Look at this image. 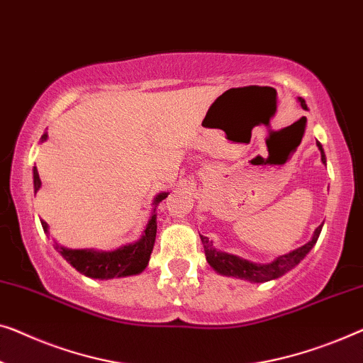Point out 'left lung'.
<instances>
[{
    "mask_svg": "<svg viewBox=\"0 0 363 363\" xmlns=\"http://www.w3.org/2000/svg\"><path fill=\"white\" fill-rule=\"evenodd\" d=\"M298 99H299V103H301V108L308 109L304 99L303 98H298ZM316 145L319 147V150H321L323 164H325V154L323 150V145L319 143H316ZM321 229H323V225H319V228L314 230L313 239L309 240L308 244L301 245L299 249L290 252V254L278 257L277 260H273L272 264H267V265L254 264V262L244 260V259H240V257H235L233 254L219 252L214 249L213 242H209L208 238H203V235H199V238H201L208 264L211 265L218 273H220V275L242 278V280H249L254 283H264V281L275 280V278H280L281 275H285L286 272H290L293 267H296L299 262L306 257L308 252L313 249V245L318 242V238H319V234H321Z\"/></svg>",
    "mask_w": 363,
    "mask_h": 363,
    "instance_id": "left-lung-1",
    "label": "left lung"
}]
</instances>
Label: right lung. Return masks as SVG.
<instances>
[{
    "instance_id": "add662e5",
    "label": "right lung",
    "mask_w": 363,
    "mask_h": 363,
    "mask_svg": "<svg viewBox=\"0 0 363 363\" xmlns=\"http://www.w3.org/2000/svg\"><path fill=\"white\" fill-rule=\"evenodd\" d=\"M47 139V133L42 135L40 140L44 143ZM34 191L38 193L40 188V178L38 169L34 167ZM169 196V193L157 194L154 204H159L162 199ZM155 213V211H154ZM42 228L45 233H49V225L45 220H40ZM157 234V214H152L149 223L145 225V230L138 242L123 245L111 252H99L93 249H65L55 244V249L64 259L70 264L73 269H77L83 275L90 278H99V280H108L114 277H129L138 275L149 264L152 249L155 244Z\"/></svg>"
}]
</instances>
